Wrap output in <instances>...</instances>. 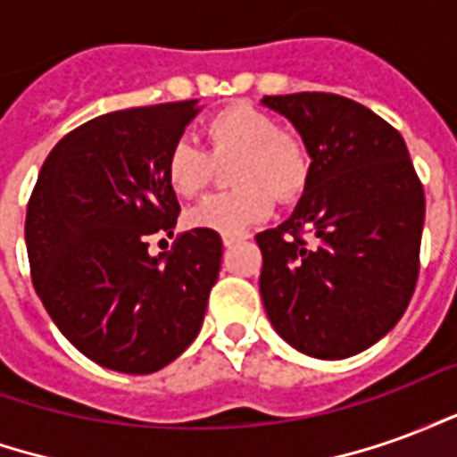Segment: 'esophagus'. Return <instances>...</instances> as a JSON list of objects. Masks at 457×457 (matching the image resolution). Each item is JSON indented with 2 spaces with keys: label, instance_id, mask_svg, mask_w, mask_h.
<instances>
[{
  "label": "esophagus",
  "instance_id": "esophagus-1",
  "mask_svg": "<svg viewBox=\"0 0 457 457\" xmlns=\"http://www.w3.org/2000/svg\"><path fill=\"white\" fill-rule=\"evenodd\" d=\"M239 239H245V235H222V245L232 247V245H237Z\"/></svg>",
  "mask_w": 457,
  "mask_h": 457
}]
</instances>
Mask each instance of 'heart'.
<instances>
[{"label":"heart","mask_w":457,"mask_h":457,"mask_svg":"<svg viewBox=\"0 0 457 457\" xmlns=\"http://www.w3.org/2000/svg\"><path fill=\"white\" fill-rule=\"evenodd\" d=\"M208 151L188 139L176 141L166 159V179L183 198L208 188L216 163L235 161L229 180L239 188L200 200L186 212L190 228L239 235L274 208L301 198L311 179V156L303 141L281 131L278 121L252 104H232L205 124Z\"/></svg>","instance_id":"b5f03b06"}]
</instances>
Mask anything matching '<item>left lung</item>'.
Segmentation results:
<instances>
[{"label":"left lung","instance_id":"1","mask_svg":"<svg viewBox=\"0 0 457 457\" xmlns=\"http://www.w3.org/2000/svg\"><path fill=\"white\" fill-rule=\"evenodd\" d=\"M262 104L296 127L311 156L291 218L257 235L262 301L298 353L343 360L386 336L411 301L423 186L402 134L364 104L333 93L267 95Z\"/></svg>","mask_w":457,"mask_h":457}]
</instances>
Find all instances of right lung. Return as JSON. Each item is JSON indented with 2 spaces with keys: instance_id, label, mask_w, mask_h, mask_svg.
<instances>
[{
  "instance_id": "add662e5",
  "label": "right lung",
  "mask_w": 457,
  "mask_h": 457,
  "mask_svg": "<svg viewBox=\"0 0 457 457\" xmlns=\"http://www.w3.org/2000/svg\"><path fill=\"white\" fill-rule=\"evenodd\" d=\"M198 100L131 107L58 141L26 208V252L41 303L93 362L151 374L200 333L222 262L212 229L151 257L149 235H173L180 205L166 179L170 146Z\"/></svg>"
}]
</instances>
